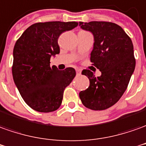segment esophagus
Wrapping results in <instances>:
<instances>
[{
  "instance_id": "obj_1",
  "label": "esophagus",
  "mask_w": 146,
  "mask_h": 146,
  "mask_svg": "<svg viewBox=\"0 0 146 146\" xmlns=\"http://www.w3.org/2000/svg\"><path fill=\"white\" fill-rule=\"evenodd\" d=\"M76 74H77V75H80V73H81V70H80V69H76Z\"/></svg>"
}]
</instances>
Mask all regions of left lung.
I'll return each instance as SVG.
<instances>
[{
  "label": "left lung",
  "mask_w": 146,
  "mask_h": 146,
  "mask_svg": "<svg viewBox=\"0 0 146 146\" xmlns=\"http://www.w3.org/2000/svg\"><path fill=\"white\" fill-rule=\"evenodd\" d=\"M83 30L94 36L90 60L101 72L95 76L88 70L82 74L89 79V87L79 96L84 106L94 111L109 108L125 92L135 69L133 46L130 38L116 23L105 21L79 22Z\"/></svg>",
  "instance_id": "1"
}]
</instances>
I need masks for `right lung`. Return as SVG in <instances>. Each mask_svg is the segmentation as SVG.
Wrapping results in <instances>:
<instances>
[{"label": "right lung", "instance_id": "1", "mask_svg": "<svg viewBox=\"0 0 146 146\" xmlns=\"http://www.w3.org/2000/svg\"><path fill=\"white\" fill-rule=\"evenodd\" d=\"M78 25L76 22L36 23L27 28L13 49L12 68L15 84L23 100L39 112L54 111L62 104L64 90L76 76L72 67H51L50 58L60 53V35Z\"/></svg>", "mask_w": 146, "mask_h": 146}]
</instances>
